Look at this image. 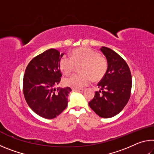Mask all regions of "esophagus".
I'll use <instances>...</instances> for the list:
<instances>
[{
    "label": "esophagus",
    "mask_w": 154,
    "mask_h": 154,
    "mask_svg": "<svg viewBox=\"0 0 154 154\" xmlns=\"http://www.w3.org/2000/svg\"><path fill=\"white\" fill-rule=\"evenodd\" d=\"M73 92H83V89H72Z\"/></svg>",
    "instance_id": "34e87169"
}]
</instances>
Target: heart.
<instances>
[{
    "label": "heart",
    "mask_w": 154,
    "mask_h": 154,
    "mask_svg": "<svg viewBox=\"0 0 154 154\" xmlns=\"http://www.w3.org/2000/svg\"><path fill=\"white\" fill-rule=\"evenodd\" d=\"M70 57L63 56L60 61V67L64 74L74 71L75 66H80V75H72L64 82L67 86L79 89L88 85L92 79L94 82L102 79L107 70V62L100 54L88 48L74 49Z\"/></svg>",
    "instance_id": "heart-1"
}]
</instances>
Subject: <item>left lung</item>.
<instances>
[{"label": "left lung", "instance_id": "left-lung-1", "mask_svg": "<svg viewBox=\"0 0 154 154\" xmlns=\"http://www.w3.org/2000/svg\"><path fill=\"white\" fill-rule=\"evenodd\" d=\"M106 57L107 70L100 83L99 91L89 102V106L101 118H112L120 113L129 100L132 76L126 61L110 48L102 47Z\"/></svg>", "mask_w": 154, "mask_h": 154}]
</instances>
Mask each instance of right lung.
<instances>
[{
  "label": "right lung",
  "mask_w": 154,
  "mask_h": 154,
  "mask_svg": "<svg viewBox=\"0 0 154 154\" xmlns=\"http://www.w3.org/2000/svg\"><path fill=\"white\" fill-rule=\"evenodd\" d=\"M64 54L49 49L35 57L26 69L23 92L30 108L38 116L53 119L68 105L69 87L56 88L60 82V61Z\"/></svg>",
  "instance_id": "right-lung-1"
}]
</instances>
